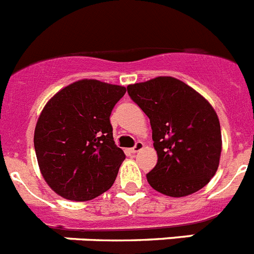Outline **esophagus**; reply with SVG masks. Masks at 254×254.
Segmentation results:
<instances>
[{"label":"esophagus","mask_w":254,"mask_h":254,"mask_svg":"<svg viewBox=\"0 0 254 254\" xmlns=\"http://www.w3.org/2000/svg\"><path fill=\"white\" fill-rule=\"evenodd\" d=\"M144 148V144H143L142 142H139V140H138V142L135 143V145H134L133 148L130 149V151L133 152V153H136V152H139V151H142V149Z\"/></svg>","instance_id":"1"}]
</instances>
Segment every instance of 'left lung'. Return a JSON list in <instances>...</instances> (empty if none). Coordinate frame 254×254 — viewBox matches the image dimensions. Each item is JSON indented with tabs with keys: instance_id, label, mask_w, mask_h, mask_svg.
Segmentation results:
<instances>
[{
	"instance_id": "left-lung-1",
	"label": "left lung",
	"mask_w": 254,
	"mask_h": 254,
	"mask_svg": "<svg viewBox=\"0 0 254 254\" xmlns=\"http://www.w3.org/2000/svg\"><path fill=\"white\" fill-rule=\"evenodd\" d=\"M127 93L151 123L158 157L147 174L152 188L185 197L208 184L222 149L220 121L208 101L173 76L130 84Z\"/></svg>"
}]
</instances>
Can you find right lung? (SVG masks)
Segmentation results:
<instances>
[{
	"label": "right lung",
	"instance_id": "add662e5",
	"mask_svg": "<svg viewBox=\"0 0 254 254\" xmlns=\"http://www.w3.org/2000/svg\"><path fill=\"white\" fill-rule=\"evenodd\" d=\"M127 88L81 79L63 88L42 110L34 130L39 170L65 199L84 202L109 190L125 160L110 123Z\"/></svg>",
	"mask_w": 254,
	"mask_h": 254
}]
</instances>
